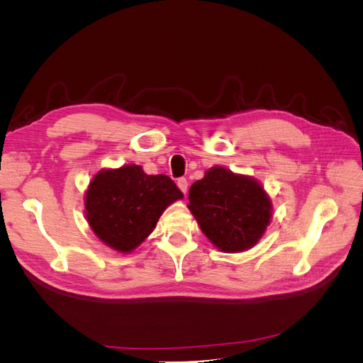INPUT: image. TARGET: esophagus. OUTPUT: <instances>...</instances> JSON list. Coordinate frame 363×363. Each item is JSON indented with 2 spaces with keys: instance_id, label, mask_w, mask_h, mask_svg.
<instances>
[{
  "instance_id": "1",
  "label": "esophagus",
  "mask_w": 363,
  "mask_h": 363,
  "mask_svg": "<svg viewBox=\"0 0 363 363\" xmlns=\"http://www.w3.org/2000/svg\"><path fill=\"white\" fill-rule=\"evenodd\" d=\"M177 186H179V189H180L183 194L188 192V180H186L184 177H182V179L177 180Z\"/></svg>"
}]
</instances>
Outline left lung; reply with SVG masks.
<instances>
[{
	"mask_svg": "<svg viewBox=\"0 0 363 363\" xmlns=\"http://www.w3.org/2000/svg\"><path fill=\"white\" fill-rule=\"evenodd\" d=\"M188 207L211 242L227 252L256 245L271 218V201L262 186L221 167L191 186Z\"/></svg>",
	"mask_w": 363,
	"mask_h": 363,
	"instance_id": "left-lung-1",
	"label": "left lung"
}]
</instances>
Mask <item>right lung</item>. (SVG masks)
<instances>
[{
    "instance_id": "add662e5",
    "label": "right lung",
    "mask_w": 363,
    "mask_h": 363,
    "mask_svg": "<svg viewBox=\"0 0 363 363\" xmlns=\"http://www.w3.org/2000/svg\"><path fill=\"white\" fill-rule=\"evenodd\" d=\"M182 196L168 175H148L138 164L101 171L86 192L87 223L108 247L128 252L144 242L164 208Z\"/></svg>"
}]
</instances>
